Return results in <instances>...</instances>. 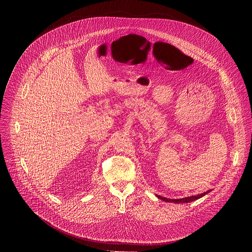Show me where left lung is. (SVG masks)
Returning a JSON list of instances; mask_svg holds the SVG:
<instances>
[{
	"mask_svg": "<svg viewBox=\"0 0 252 252\" xmlns=\"http://www.w3.org/2000/svg\"><path fill=\"white\" fill-rule=\"evenodd\" d=\"M209 192H211V190H208L207 192L205 193H202V194H199V195H195V196H190V197H186V198H181V199H168V198H165V197H161L159 195H156L157 198H159L160 200L164 201V202H170V203H177V204H185V203H190V202H193L195 200H198L200 198H202L203 196H205L206 194H208Z\"/></svg>",
	"mask_w": 252,
	"mask_h": 252,
	"instance_id": "8db88e82",
	"label": "left lung"
}]
</instances>
